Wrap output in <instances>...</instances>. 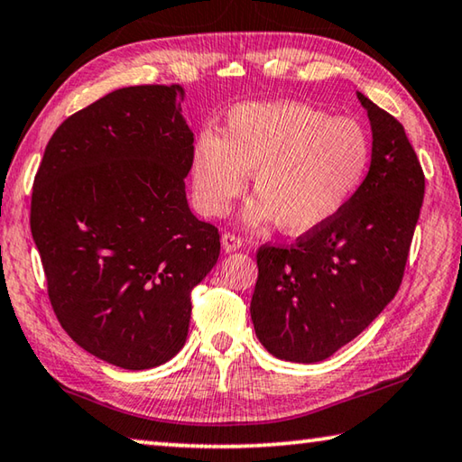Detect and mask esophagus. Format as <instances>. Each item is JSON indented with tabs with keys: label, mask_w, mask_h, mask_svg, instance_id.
Here are the masks:
<instances>
[{
	"label": "esophagus",
	"mask_w": 462,
	"mask_h": 462,
	"mask_svg": "<svg viewBox=\"0 0 462 462\" xmlns=\"http://www.w3.org/2000/svg\"><path fill=\"white\" fill-rule=\"evenodd\" d=\"M242 245H245V242H242V238L236 236V234L226 232L222 236V248L226 250V253H236V250L242 248Z\"/></svg>",
	"instance_id": "obj_1"
}]
</instances>
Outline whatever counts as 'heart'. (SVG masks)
Wrapping results in <instances>:
<instances>
[{"label": "heart", "mask_w": 462, "mask_h": 462, "mask_svg": "<svg viewBox=\"0 0 462 462\" xmlns=\"http://www.w3.org/2000/svg\"><path fill=\"white\" fill-rule=\"evenodd\" d=\"M372 149L356 121L305 103H246L226 116L222 135L202 131L191 149V198L220 217L245 194L248 173L258 196L248 226L276 222L305 234L337 216L362 183Z\"/></svg>", "instance_id": "1"}]
</instances>
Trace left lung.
<instances>
[{"mask_svg":"<svg viewBox=\"0 0 462 462\" xmlns=\"http://www.w3.org/2000/svg\"><path fill=\"white\" fill-rule=\"evenodd\" d=\"M372 125L362 186L321 228L289 248H258L250 317L274 357L315 364L356 339L396 297L424 198L406 131L357 92Z\"/></svg>","mask_w":462,"mask_h":462,"instance_id":"obj_1","label":"left lung"}]
</instances>
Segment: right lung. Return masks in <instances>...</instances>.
Instances as JSON below:
<instances>
[{"label":"right lung","mask_w":462,"mask_h":462,"mask_svg":"<svg viewBox=\"0 0 462 462\" xmlns=\"http://www.w3.org/2000/svg\"><path fill=\"white\" fill-rule=\"evenodd\" d=\"M183 98L180 85L108 92L56 129L33 178L30 228L58 321L123 370L178 354L191 289L220 256L217 228L188 206Z\"/></svg>","instance_id":"right-lung-1"}]
</instances>
